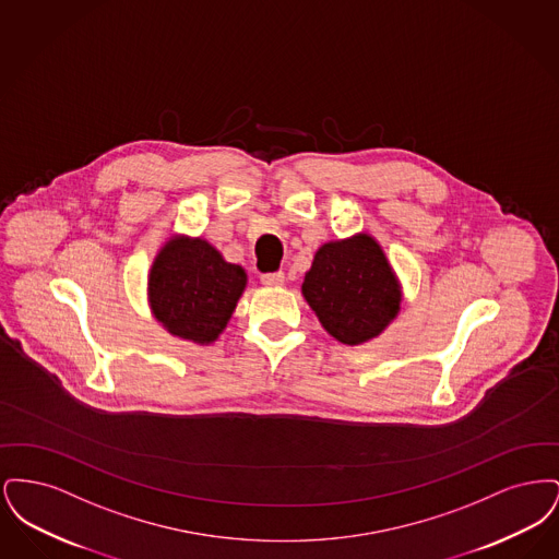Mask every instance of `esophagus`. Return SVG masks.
I'll return each mask as SVG.
<instances>
[{"label":"esophagus","instance_id":"1","mask_svg":"<svg viewBox=\"0 0 559 559\" xmlns=\"http://www.w3.org/2000/svg\"><path fill=\"white\" fill-rule=\"evenodd\" d=\"M260 278L266 287H281L285 283V272H281V270L278 272H266Z\"/></svg>","mask_w":559,"mask_h":559}]
</instances>
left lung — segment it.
<instances>
[{"label":"left lung","mask_w":559,"mask_h":559,"mask_svg":"<svg viewBox=\"0 0 559 559\" xmlns=\"http://www.w3.org/2000/svg\"><path fill=\"white\" fill-rule=\"evenodd\" d=\"M301 295L333 340L362 346L399 319L402 285L379 240L356 233L320 245Z\"/></svg>","instance_id":"obj_1"}]
</instances>
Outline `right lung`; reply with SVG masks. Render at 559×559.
Instances as JSON below:
<instances>
[{"instance_id": "right-lung-1", "label": "right lung", "mask_w": 559, "mask_h": 559, "mask_svg": "<svg viewBox=\"0 0 559 559\" xmlns=\"http://www.w3.org/2000/svg\"><path fill=\"white\" fill-rule=\"evenodd\" d=\"M247 287V272L203 237L171 235L160 245L146 281V299L160 326L190 344L212 346Z\"/></svg>"}]
</instances>
